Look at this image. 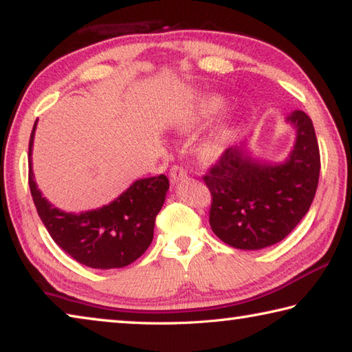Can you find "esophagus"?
<instances>
[{
	"mask_svg": "<svg viewBox=\"0 0 352 352\" xmlns=\"http://www.w3.org/2000/svg\"><path fill=\"white\" fill-rule=\"evenodd\" d=\"M188 174L186 170H184L182 166H172L170 168V172H169V178H170V183L175 184L180 180H183V178H186Z\"/></svg>",
	"mask_w": 352,
	"mask_h": 352,
	"instance_id": "esophagus-1",
	"label": "esophagus"
}]
</instances>
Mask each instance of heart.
Here are the masks:
<instances>
[{"label":"heart","mask_w":352,"mask_h":352,"mask_svg":"<svg viewBox=\"0 0 352 352\" xmlns=\"http://www.w3.org/2000/svg\"><path fill=\"white\" fill-rule=\"evenodd\" d=\"M225 99L219 94H201L188 110H184L177 118L174 126L178 132L192 133L200 127L206 126L208 122H211L212 119H216L225 110ZM231 138H233V129L230 124H222V126L216 127L199 144L200 157L206 162H214V160L220 158L228 147Z\"/></svg>","instance_id":"b5f03b06"}]
</instances>
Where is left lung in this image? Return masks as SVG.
I'll return each mask as SVG.
<instances>
[{
	"label": "left lung",
	"mask_w": 352,
	"mask_h": 352,
	"mask_svg": "<svg viewBox=\"0 0 352 352\" xmlns=\"http://www.w3.org/2000/svg\"><path fill=\"white\" fill-rule=\"evenodd\" d=\"M287 121L296 141L284 163L258 162L236 146L204 175L211 192V230L231 247L261 250L281 242L312 205L320 177L317 135L305 111H294Z\"/></svg>",
	"instance_id": "8db88e82"
}]
</instances>
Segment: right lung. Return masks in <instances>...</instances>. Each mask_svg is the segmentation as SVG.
<instances>
[{"label":"right lung","instance_id":"1","mask_svg":"<svg viewBox=\"0 0 352 352\" xmlns=\"http://www.w3.org/2000/svg\"><path fill=\"white\" fill-rule=\"evenodd\" d=\"M29 138V188L47 233L65 253L91 269H119L132 264L153 239L155 217L164 204L169 180L166 175L136 180L110 205L73 214L57 210L34 182L32 142Z\"/></svg>","mask_w":352,"mask_h":352}]
</instances>
